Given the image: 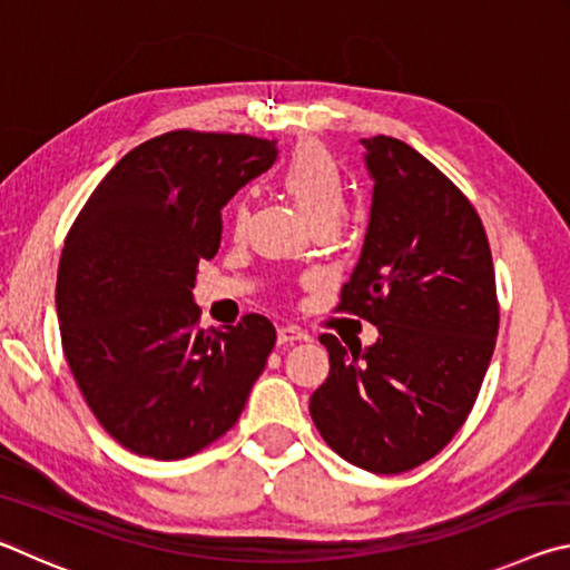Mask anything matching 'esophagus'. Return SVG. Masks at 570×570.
<instances>
[{
    "label": "esophagus",
    "instance_id": "obj_1",
    "mask_svg": "<svg viewBox=\"0 0 570 570\" xmlns=\"http://www.w3.org/2000/svg\"><path fill=\"white\" fill-rule=\"evenodd\" d=\"M278 344H294V342H308V334L304 330H298L294 324H286V326H278Z\"/></svg>",
    "mask_w": 570,
    "mask_h": 570
}]
</instances>
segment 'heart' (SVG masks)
<instances>
[{"label": "heart", "instance_id": "obj_1", "mask_svg": "<svg viewBox=\"0 0 570 570\" xmlns=\"http://www.w3.org/2000/svg\"><path fill=\"white\" fill-rule=\"evenodd\" d=\"M278 186L284 188L288 198L294 200L296 208L302 210L304 218L316 226H336L346 210L350 200V186H346L344 170L330 150L306 142L296 148L292 158L278 176ZM248 220V208L244 200H236L230 208V224L234 230H244Z\"/></svg>", "mask_w": 570, "mask_h": 570}]
</instances>
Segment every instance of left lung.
<instances>
[{
  "instance_id": "left-lung-1",
  "label": "left lung",
  "mask_w": 570,
  "mask_h": 570,
  "mask_svg": "<svg viewBox=\"0 0 570 570\" xmlns=\"http://www.w3.org/2000/svg\"><path fill=\"white\" fill-rule=\"evenodd\" d=\"M374 178L360 264L336 312L380 340L320 342L330 377L308 412L336 455L374 475L422 465L455 438L495 350L500 306L478 210L445 173L390 135L364 138Z\"/></svg>"
}]
</instances>
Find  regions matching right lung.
Instances as JSON below:
<instances>
[{
    "label": "right lung",
    "mask_w": 570,
    "mask_h": 570,
    "mask_svg": "<svg viewBox=\"0 0 570 570\" xmlns=\"http://www.w3.org/2000/svg\"><path fill=\"white\" fill-rule=\"evenodd\" d=\"M276 160V140L170 130L118 160L65 238L62 350L105 432L135 455L183 460L234 428L276 344L262 314L204 332L200 262L220 208Z\"/></svg>",
    "instance_id": "1"
}]
</instances>
